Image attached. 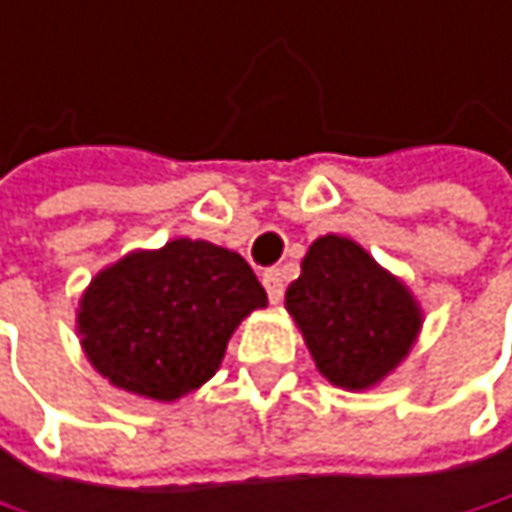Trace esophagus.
<instances>
[{
    "label": "esophagus",
    "instance_id": "34e87169",
    "mask_svg": "<svg viewBox=\"0 0 512 512\" xmlns=\"http://www.w3.org/2000/svg\"><path fill=\"white\" fill-rule=\"evenodd\" d=\"M263 287H266L269 302L272 304L281 302V299H284V287H287V275H284V269H278V266L266 269V272H263Z\"/></svg>",
    "mask_w": 512,
    "mask_h": 512
}]
</instances>
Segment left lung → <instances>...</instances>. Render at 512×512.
Here are the masks:
<instances>
[{
    "instance_id": "left-lung-1",
    "label": "left lung",
    "mask_w": 512,
    "mask_h": 512,
    "mask_svg": "<svg viewBox=\"0 0 512 512\" xmlns=\"http://www.w3.org/2000/svg\"><path fill=\"white\" fill-rule=\"evenodd\" d=\"M287 310L319 372L346 390L378 384L410 351L422 325L404 284L337 234L310 246L302 275L287 290Z\"/></svg>"
}]
</instances>
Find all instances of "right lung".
<instances>
[{
  "mask_svg": "<svg viewBox=\"0 0 512 512\" xmlns=\"http://www.w3.org/2000/svg\"><path fill=\"white\" fill-rule=\"evenodd\" d=\"M263 304L266 290L237 252L172 240L96 275L81 299L78 331L111 384L172 401L208 381L240 319Z\"/></svg>",
  "mask_w": 512,
  "mask_h": 512,
  "instance_id": "obj_1",
  "label": "right lung"
}]
</instances>
